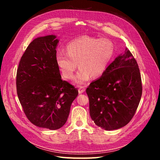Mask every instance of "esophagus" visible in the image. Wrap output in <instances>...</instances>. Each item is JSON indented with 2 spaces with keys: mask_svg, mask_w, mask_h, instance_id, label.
<instances>
[{
  "mask_svg": "<svg viewBox=\"0 0 160 160\" xmlns=\"http://www.w3.org/2000/svg\"><path fill=\"white\" fill-rule=\"evenodd\" d=\"M85 92V88L83 86H80L79 88H78V92L79 94H82L83 93V92Z\"/></svg>",
  "mask_w": 160,
  "mask_h": 160,
  "instance_id": "esophagus-1",
  "label": "esophagus"
}]
</instances>
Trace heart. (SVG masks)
I'll return each instance as SVG.
<instances>
[{"label":"heart","instance_id":"heart-1","mask_svg":"<svg viewBox=\"0 0 160 160\" xmlns=\"http://www.w3.org/2000/svg\"><path fill=\"white\" fill-rule=\"evenodd\" d=\"M66 54L58 52L56 62L64 78H72L78 64L80 70L74 76L76 84H83L90 79L104 74L114 54V46L106 38L83 37L70 42Z\"/></svg>","mask_w":160,"mask_h":160}]
</instances>
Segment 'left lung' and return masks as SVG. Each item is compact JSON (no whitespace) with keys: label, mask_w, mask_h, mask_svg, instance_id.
<instances>
[{"label":"left lung","mask_w":160,"mask_h":160,"mask_svg":"<svg viewBox=\"0 0 160 160\" xmlns=\"http://www.w3.org/2000/svg\"><path fill=\"white\" fill-rule=\"evenodd\" d=\"M86 93L90 117L98 126L110 131L128 124L142 94L140 69L130 51L126 48L124 54L116 57Z\"/></svg>","instance_id":"obj_1"}]
</instances>
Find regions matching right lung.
Listing matches in <instances>:
<instances>
[{"label": "right lung", "instance_id": "add662e5", "mask_svg": "<svg viewBox=\"0 0 160 160\" xmlns=\"http://www.w3.org/2000/svg\"><path fill=\"white\" fill-rule=\"evenodd\" d=\"M55 35L38 37L30 43L20 59L17 90L30 122L39 128L58 130L68 119L78 91L62 80L56 64Z\"/></svg>", "mask_w": 160, "mask_h": 160}]
</instances>
